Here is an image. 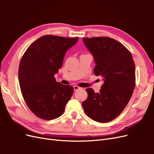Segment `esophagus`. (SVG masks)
<instances>
[{
	"label": "esophagus",
	"mask_w": 154,
	"mask_h": 154,
	"mask_svg": "<svg viewBox=\"0 0 154 154\" xmlns=\"http://www.w3.org/2000/svg\"><path fill=\"white\" fill-rule=\"evenodd\" d=\"M80 87H78V86H77V85H75V86H74V91H78V90H79V89H80Z\"/></svg>",
	"instance_id": "34e87169"
}]
</instances>
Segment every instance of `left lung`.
Returning <instances> with one entry per match:
<instances>
[{
	"label": "left lung",
	"instance_id": "left-lung-1",
	"mask_svg": "<svg viewBox=\"0 0 154 154\" xmlns=\"http://www.w3.org/2000/svg\"><path fill=\"white\" fill-rule=\"evenodd\" d=\"M83 43L96 63L94 72L104 82L99 92L86 89L83 101L85 114L96 122L106 123L122 113L131 98L136 85V70L131 53L109 37L83 38Z\"/></svg>",
	"mask_w": 154,
	"mask_h": 154
}]
</instances>
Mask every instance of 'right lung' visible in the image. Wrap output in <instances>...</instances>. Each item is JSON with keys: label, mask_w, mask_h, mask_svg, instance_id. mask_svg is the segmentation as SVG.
Wrapping results in <instances>:
<instances>
[{"label": "right lung", "mask_w": 154, "mask_h": 154, "mask_svg": "<svg viewBox=\"0 0 154 154\" xmlns=\"http://www.w3.org/2000/svg\"><path fill=\"white\" fill-rule=\"evenodd\" d=\"M76 38L45 35L27 49L18 68V81L26 105L37 117L51 120L64 112L74 88L56 82L54 74L62 66L66 51Z\"/></svg>", "instance_id": "obj_1"}]
</instances>
